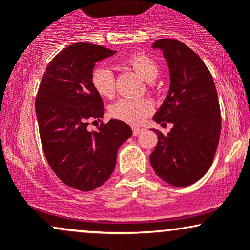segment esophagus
Listing matches in <instances>:
<instances>
[{"label":"esophagus","instance_id":"obj_1","mask_svg":"<svg viewBox=\"0 0 250 250\" xmlns=\"http://www.w3.org/2000/svg\"><path fill=\"white\" fill-rule=\"evenodd\" d=\"M143 130H145V129H143V128H137V127H134V128H133V135H134V136H137V135L141 134Z\"/></svg>","mask_w":250,"mask_h":250}]
</instances>
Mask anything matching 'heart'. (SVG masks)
Instances as JSON below:
<instances>
[{
    "instance_id": "obj_1",
    "label": "heart",
    "mask_w": 250,
    "mask_h": 250,
    "mask_svg": "<svg viewBox=\"0 0 250 250\" xmlns=\"http://www.w3.org/2000/svg\"><path fill=\"white\" fill-rule=\"evenodd\" d=\"M122 64L130 68L146 81H153L159 74V65L145 53L130 54L122 61ZM91 84L96 93L105 99L115 96V75L105 67H96L91 71ZM154 105L148 99H121L109 109L114 119L121 120L129 125H140L148 115L153 113Z\"/></svg>"
}]
</instances>
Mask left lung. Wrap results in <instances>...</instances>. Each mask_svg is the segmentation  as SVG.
Here are the masks:
<instances>
[{
	"mask_svg": "<svg viewBox=\"0 0 250 250\" xmlns=\"http://www.w3.org/2000/svg\"><path fill=\"white\" fill-rule=\"evenodd\" d=\"M170 71V88L154 120L174 127L167 135L154 130L157 145L150 165L163 181L186 187L200 180L213 163L221 133V111L213 76L200 56L185 43L160 39Z\"/></svg>",
	"mask_w": 250,
	"mask_h": 250,
	"instance_id": "left-lung-1",
	"label": "left lung"
}]
</instances>
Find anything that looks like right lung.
I'll return each instance as SVG.
<instances>
[{"mask_svg": "<svg viewBox=\"0 0 250 250\" xmlns=\"http://www.w3.org/2000/svg\"><path fill=\"white\" fill-rule=\"evenodd\" d=\"M115 53L102 45L74 43L48 63L37 90L43 153L56 176L77 190H94L110 177L120 146L133 134L127 123L115 119L100 123L97 131L87 129L104 113L91 71L96 62Z\"/></svg>", "mask_w": 250, "mask_h": 250, "instance_id": "right-lung-1", "label": "right lung"}]
</instances>
